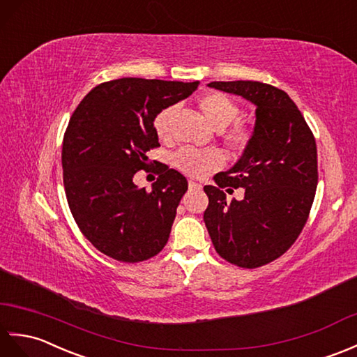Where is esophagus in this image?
I'll return each mask as SVG.
<instances>
[{"mask_svg": "<svg viewBox=\"0 0 357 357\" xmlns=\"http://www.w3.org/2000/svg\"><path fill=\"white\" fill-rule=\"evenodd\" d=\"M200 188H202V185L197 183V181L189 180V189H200Z\"/></svg>", "mask_w": 357, "mask_h": 357, "instance_id": "obj_1", "label": "esophagus"}]
</instances>
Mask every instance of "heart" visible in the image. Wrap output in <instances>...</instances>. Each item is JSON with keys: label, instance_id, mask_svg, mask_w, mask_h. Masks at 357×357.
Listing matches in <instances>:
<instances>
[{"label": "heart", "instance_id": "heart-1", "mask_svg": "<svg viewBox=\"0 0 357 357\" xmlns=\"http://www.w3.org/2000/svg\"><path fill=\"white\" fill-rule=\"evenodd\" d=\"M197 107L212 128L218 131L220 142L227 153L238 155L250 146L253 131L245 122L235 121L240 114V107L231 96L221 91L203 93L197 98ZM176 112V105H169L155 114L153 126L158 139L168 140L171 137L172 117ZM172 165L189 177H202L221 168L223 155L217 149L181 148L172 155Z\"/></svg>", "mask_w": 357, "mask_h": 357}]
</instances>
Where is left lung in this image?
<instances>
[{"instance_id":"1","label":"left lung","mask_w":357,"mask_h":357,"mask_svg":"<svg viewBox=\"0 0 357 357\" xmlns=\"http://www.w3.org/2000/svg\"><path fill=\"white\" fill-rule=\"evenodd\" d=\"M257 105L250 146L232 169L204 186L213 248L227 263L257 268L284 255L307 223L318 186V149L310 126L286 91L257 81L211 82ZM245 188L231 204L225 192Z\"/></svg>"}]
</instances>
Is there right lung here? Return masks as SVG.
<instances>
[{
	"label": "right lung",
	"mask_w": 357,
	"mask_h": 357,
	"mask_svg": "<svg viewBox=\"0 0 357 357\" xmlns=\"http://www.w3.org/2000/svg\"><path fill=\"white\" fill-rule=\"evenodd\" d=\"M199 84L114 79L94 86L71 114L62 142L67 202L85 238L104 255L139 263L168 243L188 180L166 165L151 191L132 177L149 166V149L160 146L155 114Z\"/></svg>",
	"instance_id": "1"
}]
</instances>
